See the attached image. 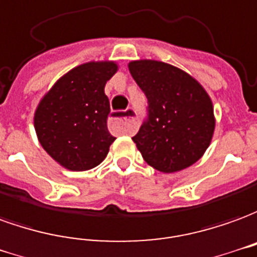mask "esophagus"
<instances>
[{"label":"esophagus","instance_id":"34e87169","mask_svg":"<svg viewBox=\"0 0 257 257\" xmlns=\"http://www.w3.org/2000/svg\"><path fill=\"white\" fill-rule=\"evenodd\" d=\"M137 125L136 110L132 108L125 109L123 114H114L110 117V127L121 134H133L137 130Z\"/></svg>","mask_w":257,"mask_h":257}]
</instances>
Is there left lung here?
I'll list each match as a JSON object with an SVG mask.
<instances>
[{"label": "left lung", "instance_id": "8db88e82", "mask_svg": "<svg viewBox=\"0 0 257 257\" xmlns=\"http://www.w3.org/2000/svg\"><path fill=\"white\" fill-rule=\"evenodd\" d=\"M128 70L148 99V117L133 137L144 161L162 173L180 172L199 161L216 124L205 88L165 62L133 61Z\"/></svg>", "mask_w": 257, "mask_h": 257}]
</instances>
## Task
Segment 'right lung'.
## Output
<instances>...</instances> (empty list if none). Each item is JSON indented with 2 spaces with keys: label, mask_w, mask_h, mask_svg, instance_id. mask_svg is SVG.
Here are the masks:
<instances>
[{
  "label": "right lung",
  "mask_w": 257,
  "mask_h": 257,
  "mask_svg": "<svg viewBox=\"0 0 257 257\" xmlns=\"http://www.w3.org/2000/svg\"><path fill=\"white\" fill-rule=\"evenodd\" d=\"M114 62H88L56 81L38 103L34 128L47 154L72 172H84L106 158L116 138L108 130L110 112L105 84Z\"/></svg>",
  "instance_id": "obj_1"
}]
</instances>
